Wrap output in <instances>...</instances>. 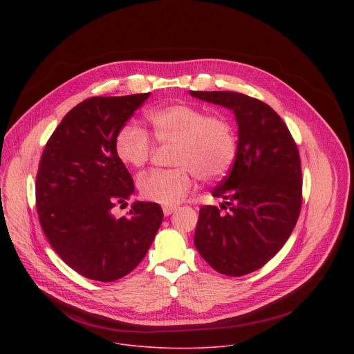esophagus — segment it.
Here are the masks:
<instances>
[{"mask_svg":"<svg viewBox=\"0 0 354 354\" xmlns=\"http://www.w3.org/2000/svg\"><path fill=\"white\" fill-rule=\"evenodd\" d=\"M162 210H164V214H165V216H171L174 212L178 210V207H174V206H164Z\"/></svg>","mask_w":354,"mask_h":354,"instance_id":"esophagus-1","label":"esophagus"}]
</instances>
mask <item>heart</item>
Here are the masks:
<instances>
[{
	"label": "heart",
	"instance_id": "b5f03b06",
	"mask_svg": "<svg viewBox=\"0 0 354 354\" xmlns=\"http://www.w3.org/2000/svg\"><path fill=\"white\" fill-rule=\"evenodd\" d=\"M151 134L161 145H174L169 162L174 168L153 169L140 175L138 190L145 200L164 206L180 203L201 182L223 179L238 153V137L232 119L225 113H207L192 104H171L147 113ZM149 133L136 124H123L115 138L118 158L130 168H141L154 153Z\"/></svg>",
	"mask_w": 354,
	"mask_h": 354
}]
</instances>
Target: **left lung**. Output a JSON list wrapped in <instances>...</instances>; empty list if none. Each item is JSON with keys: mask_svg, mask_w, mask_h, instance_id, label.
Returning a JSON list of instances; mask_svg holds the SVG:
<instances>
[{"mask_svg": "<svg viewBox=\"0 0 354 354\" xmlns=\"http://www.w3.org/2000/svg\"><path fill=\"white\" fill-rule=\"evenodd\" d=\"M190 95L232 109L238 122L234 167L213 190L228 212L201 206L194 245L214 270L239 277L263 268L297 224L302 205L299 153L286 123L262 100L228 91Z\"/></svg>", "mask_w": 354, "mask_h": 354, "instance_id": "left-lung-1", "label": "left lung"}]
</instances>
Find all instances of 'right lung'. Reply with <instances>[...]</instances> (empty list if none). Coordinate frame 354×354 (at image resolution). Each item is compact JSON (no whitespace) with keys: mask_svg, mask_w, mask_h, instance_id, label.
Wrapping results in <instances>:
<instances>
[{"mask_svg":"<svg viewBox=\"0 0 354 354\" xmlns=\"http://www.w3.org/2000/svg\"><path fill=\"white\" fill-rule=\"evenodd\" d=\"M148 96L82 100L50 136L39 161L36 210L43 232L57 255L91 280L109 283L136 269L164 218L151 201H136L119 218L112 213L134 192L115 138Z\"/></svg>","mask_w":354,"mask_h":354,"instance_id":"obj_1","label":"right lung"}]
</instances>
